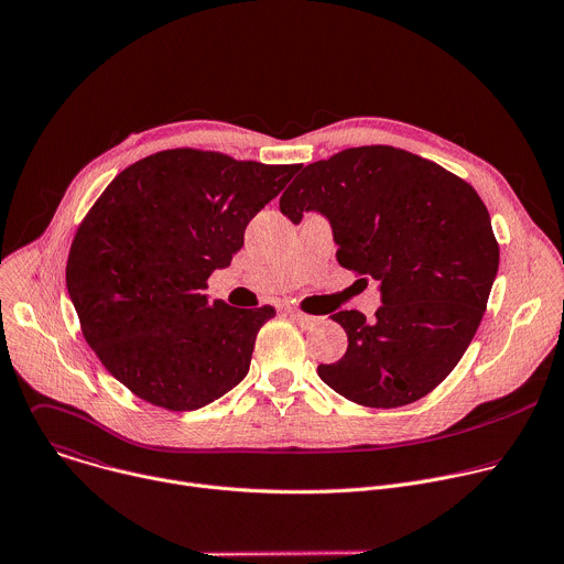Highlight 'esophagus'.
<instances>
[{"label": "esophagus", "instance_id": "esophagus-1", "mask_svg": "<svg viewBox=\"0 0 564 564\" xmlns=\"http://www.w3.org/2000/svg\"><path fill=\"white\" fill-rule=\"evenodd\" d=\"M288 314L296 321L301 328H314L318 324V316H312V314H305V312H299V310H288Z\"/></svg>", "mask_w": 564, "mask_h": 564}]
</instances>
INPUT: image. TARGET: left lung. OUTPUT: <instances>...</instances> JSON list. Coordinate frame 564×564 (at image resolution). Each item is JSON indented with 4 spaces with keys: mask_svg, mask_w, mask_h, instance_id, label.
<instances>
[{
    "mask_svg": "<svg viewBox=\"0 0 564 564\" xmlns=\"http://www.w3.org/2000/svg\"><path fill=\"white\" fill-rule=\"evenodd\" d=\"M330 218L341 268L381 283L372 321L341 310L348 350L316 372L368 409L413 404L435 390L473 341L500 263L487 205L433 160L390 144L344 149L307 165L281 196L299 223Z\"/></svg>",
    "mask_w": 564,
    "mask_h": 564,
    "instance_id": "obj_1",
    "label": "left lung"
}]
</instances>
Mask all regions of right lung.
Segmentation results:
<instances>
[{
    "mask_svg": "<svg viewBox=\"0 0 564 564\" xmlns=\"http://www.w3.org/2000/svg\"><path fill=\"white\" fill-rule=\"evenodd\" d=\"M299 170L165 149L122 170L87 212L66 288L87 344L135 397L196 411L248 375L257 335L276 310L209 301L205 288Z\"/></svg>",
    "mask_w": 564,
    "mask_h": 564,
    "instance_id": "right-lung-1",
    "label": "right lung"
}]
</instances>
